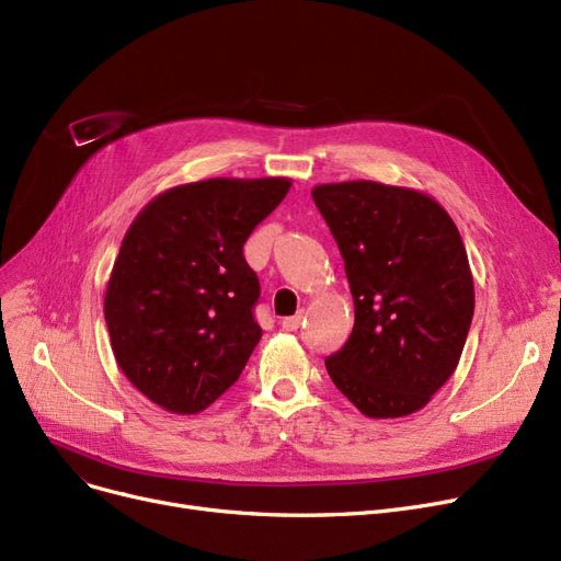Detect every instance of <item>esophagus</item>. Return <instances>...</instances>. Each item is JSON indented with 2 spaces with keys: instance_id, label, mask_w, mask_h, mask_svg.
Masks as SVG:
<instances>
[{
  "instance_id": "34e87169",
  "label": "esophagus",
  "mask_w": 561,
  "mask_h": 561,
  "mask_svg": "<svg viewBox=\"0 0 561 561\" xmlns=\"http://www.w3.org/2000/svg\"><path fill=\"white\" fill-rule=\"evenodd\" d=\"M305 322V313H298V316H288V318H284L282 320V328L286 330V332H296L300 325Z\"/></svg>"
}]
</instances>
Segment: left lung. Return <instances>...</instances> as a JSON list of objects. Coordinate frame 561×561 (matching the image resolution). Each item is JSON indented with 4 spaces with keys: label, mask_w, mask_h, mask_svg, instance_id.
Here are the masks:
<instances>
[{
    "label": "left lung",
    "mask_w": 561,
    "mask_h": 561,
    "mask_svg": "<svg viewBox=\"0 0 561 561\" xmlns=\"http://www.w3.org/2000/svg\"><path fill=\"white\" fill-rule=\"evenodd\" d=\"M318 211L341 250L355 328L325 359L368 419L421 411L457 370L476 309L461 233L427 193L357 180L318 184Z\"/></svg>",
    "instance_id": "obj_1"
}]
</instances>
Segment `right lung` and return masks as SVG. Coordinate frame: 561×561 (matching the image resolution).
I'll return each instance as SVG.
<instances>
[{"label":"right lung","instance_id":"add662e5","mask_svg":"<svg viewBox=\"0 0 561 561\" xmlns=\"http://www.w3.org/2000/svg\"><path fill=\"white\" fill-rule=\"evenodd\" d=\"M288 188V176H214L159 193L129 225L104 318L117 366L170 414H199L243 373L261 339L243 245Z\"/></svg>","mask_w":561,"mask_h":561}]
</instances>
